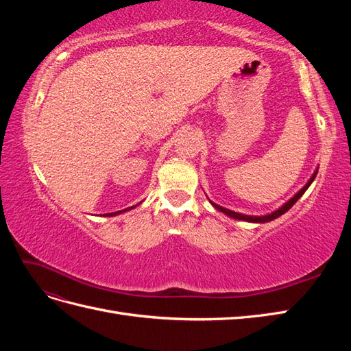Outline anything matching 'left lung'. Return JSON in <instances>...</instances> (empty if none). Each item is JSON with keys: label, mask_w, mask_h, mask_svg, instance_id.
Instances as JSON below:
<instances>
[{"label": "left lung", "mask_w": 351, "mask_h": 351, "mask_svg": "<svg viewBox=\"0 0 351 351\" xmlns=\"http://www.w3.org/2000/svg\"><path fill=\"white\" fill-rule=\"evenodd\" d=\"M316 174H317V171H315V174L312 176V178L309 180V182H307V184L300 190L299 193H297L295 196H293L289 202H287L285 205H282L280 209H277L275 212H272V214H269V215H265V217H252V215H243V214H237V212H234V210H230V209H227V208H222V206H219V205H217V204H210L214 205L218 210H221V212H224L226 215H228V217H231V218H234V219H241V221H249V222H268V221H272V219H275V218H278V217H281L282 214H285L287 210H289L297 200H299L300 197H302V195L306 192L307 190V187H309L311 184H312V182L315 180V177H316Z\"/></svg>", "instance_id": "obj_1"}]
</instances>
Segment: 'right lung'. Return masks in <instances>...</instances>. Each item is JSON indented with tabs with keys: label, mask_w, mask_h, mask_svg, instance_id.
Masks as SVG:
<instances>
[{
	"label": "right lung",
	"mask_w": 351,
	"mask_h": 351,
	"mask_svg": "<svg viewBox=\"0 0 351 351\" xmlns=\"http://www.w3.org/2000/svg\"><path fill=\"white\" fill-rule=\"evenodd\" d=\"M133 206H130V208H127V209H132ZM127 209H124V210H127ZM124 210H119V212H111V214H107V215H110V217H114V215H117V214H121V212H124Z\"/></svg>",
	"instance_id": "right-lung-1"
}]
</instances>
